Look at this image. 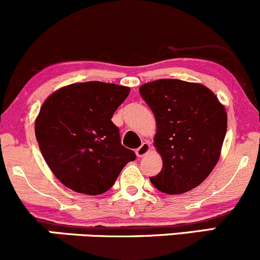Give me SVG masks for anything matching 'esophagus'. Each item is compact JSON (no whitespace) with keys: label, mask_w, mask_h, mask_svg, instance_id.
<instances>
[{"label":"esophagus","mask_w":260,"mask_h":260,"mask_svg":"<svg viewBox=\"0 0 260 260\" xmlns=\"http://www.w3.org/2000/svg\"><path fill=\"white\" fill-rule=\"evenodd\" d=\"M149 151H151V144H149L148 142H143V143L141 144V147L136 149V154H137V157L141 158L143 157V155H146Z\"/></svg>","instance_id":"1"}]
</instances>
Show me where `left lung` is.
<instances>
[{
	"label": "left lung",
	"instance_id": "obj_1",
	"mask_svg": "<svg viewBox=\"0 0 260 260\" xmlns=\"http://www.w3.org/2000/svg\"><path fill=\"white\" fill-rule=\"evenodd\" d=\"M155 118L153 144L162 157L152 184L167 194L198 187L214 169L226 132V111L202 83L163 78L139 87Z\"/></svg>",
	"mask_w": 260,
	"mask_h": 260
}]
</instances>
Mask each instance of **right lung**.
Listing matches in <instances>:
<instances>
[{
    "label": "right lung",
    "mask_w": 260,
    "mask_h": 260,
    "mask_svg": "<svg viewBox=\"0 0 260 260\" xmlns=\"http://www.w3.org/2000/svg\"><path fill=\"white\" fill-rule=\"evenodd\" d=\"M129 87L91 81L72 83L48 95L35 122L41 153L56 178L70 189L107 192L135 152L121 144L112 116Z\"/></svg>",
    "instance_id": "add662e5"
}]
</instances>
